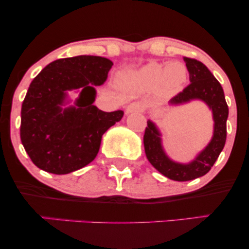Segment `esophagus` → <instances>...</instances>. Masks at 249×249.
<instances>
[{"instance_id": "34e87169", "label": "esophagus", "mask_w": 249, "mask_h": 249, "mask_svg": "<svg viewBox=\"0 0 249 249\" xmlns=\"http://www.w3.org/2000/svg\"><path fill=\"white\" fill-rule=\"evenodd\" d=\"M142 105L141 104V103L133 102V103H131V104L127 105L126 112L130 113V112H134V111H142Z\"/></svg>"}]
</instances>
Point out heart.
<instances>
[{
  "label": "heart",
  "mask_w": 249,
  "mask_h": 249,
  "mask_svg": "<svg viewBox=\"0 0 249 249\" xmlns=\"http://www.w3.org/2000/svg\"><path fill=\"white\" fill-rule=\"evenodd\" d=\"M187 81V70L182 63L172 62L170 64L150 63L142 68L133 77L134 84L144 90L158 88L162 96H173L184 88Z\"/></svg>",
  "instance_id": "heart-1"
}]
</instances>
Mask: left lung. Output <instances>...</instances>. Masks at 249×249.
I'll return each mask as SVG.
<instances>
[{"label":"left lung","instance_id":"8db88e82","mask_svg":"<svg viewBox=\"0 0 249 249\" xmlns=\"http://www.w3.org/2000/svg\"><path fill=\"white\" fill-rule=\"evenodd\" d=\"M190 73L191 83L182 91L171 99L172 104H180L191 99H201L212 108L214 119L213 138L208 146L190 164H178L167 158L161 147L160 134L151 121L145 127L144 147L151 165L167 178L176 181H188L210 172L211 167L218 159L225 146L227 137L228 105L226 103L224 90L218 79L212 75L206 65L194 58L184 57Z\"/></svg>","mask_w":249,"mask_h":249}]
</instances>
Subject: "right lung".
I'll list each match as a JSON object with an SVG mask.
<instances>
[{
	"label": "right lung",
	"instance_id": "1",
	"mask_svg": "<svg viewBox=\"0 0 249 249\" xmlns=\"http://www.w3.org/2000/svg\"><path fill=\"white\" fill-rule=\"evenodd\" d=\"M113 63L99 56H76L51 62L31 82L21 110V142L37 167L67 174L87 166L102 136L122 119L121 110L104 112L92 105L95 85L107 81ZM82 88L76 107H60L67 89Z\"/></svg>",
	"mask_w": 249,
	"mask_h": 249
}]
</instances>
